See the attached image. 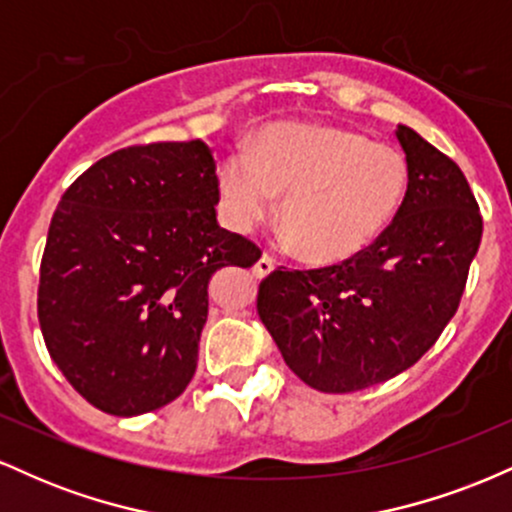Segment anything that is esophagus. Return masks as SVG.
Wrapping results in <instances>:
<instances>
[{
  "label": "esophagus",
  "instance_id": "obj_1",
  "mask_svg": "<svg viewBox=\"0 0 512 512\" xmlns=\"http://www.w3.org/2000/svg\"><path fill=\"white\" fill-rule=\"evenodd\" d=\"M252 272H255V276H267V274H272L274 272V260L269 255H262L260 260L255 262V267H252Z\"/></svg>",
  "mask_w": 512,
  "mask_h": 512
}]
</instances>
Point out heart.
Returning a JSON list of instances; mask_svg holds the SVG:
<instances>
[{
  "label": "heart",
  "instance_id": "heart-1",
  "mask_svg": "<svg viewBox=\"0 0 512 512\" xmlns=\"http://www.w3.org/2000/svg\"><path fill=\"white\" fill-rule=\"evenodd\" d=\"M409 187L407 158L349 129L313 122L264 127L248 154L228 156L219 173L226 219L240 233L281 226L308 262L339 264L370 248L395 221Z\"/></svg>",
  "mask_w": 512,
  "mask_h": 512
}]
</instances>
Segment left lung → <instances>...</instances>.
Segmentation results:
<instances>
[{
  "mask_svg": "<svg viewBox=\"0 0 512 512\" xmlns=\"http://www.w3.org/2000/svg\"><path fill=\"white\" fill-rule=\"evenodd\" d=\"M409 187L395 221L361 255L332 267H279L257 313L305 385L344 395L414 366L457 313L481 243V214L457 163L397 125Z\"/></svg>",
  "mask_w": 512,
  "mask_h": 512,
  "instance_id": "1",
  "label": "left lung"
}]
</instances>
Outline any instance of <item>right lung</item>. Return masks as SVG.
<instances>
[{"label": "right lung", "mask_w": 512, "mask_h": 512, "mask_svg": "<svg viewBox=\"0 0 512 512\" xmlns=\"http://www.w3.org/2000/svg\"><path fill=\"white\" fill-rule=\"evenodd\" d=\"M216 204V161L202 139L127 146L62 195L38 320L52 361L96 409L146 414L190 385L209 279L262 255L219 226Z\"/></svg>", "instance_id": "add662e5"}]
</instances>
